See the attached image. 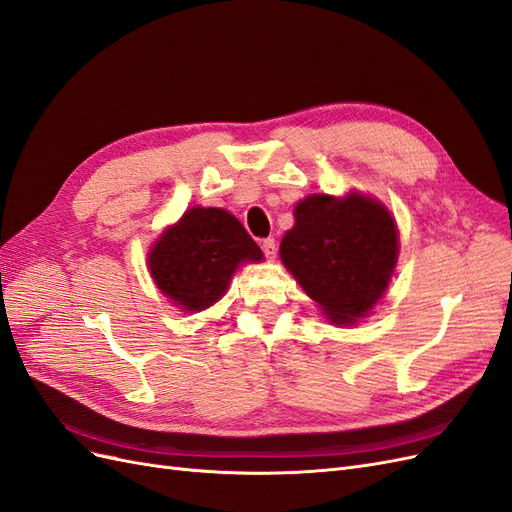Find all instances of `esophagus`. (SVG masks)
Wrapping results in <instances>:
<instances>
[{
	"instance_id": "obj_1",
	"label": "esophagus",
	"mask_w": 512,
	"mask_h": 512,
	"mask_svg": "<svg viewBox=\"0 0 512 512\" xmlns=\"http://www.w3.org/2000/svg\"><path fill=\"white\" fill-rule=\"evenodd\" d=\"M262 252H265L267 258H275V254H277V241L273 237L262 241Z\"/></svg>"
}]
</instances>
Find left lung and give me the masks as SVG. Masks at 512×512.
Segmentation results:
<instances>
[{
    "label": "left lung",
    "mask_w": 512,
    "mask_h": 512,
    "mask_svg": "<svg viewBox=\"0 0 512 512\" xmlns=\"http://www.w3.org/2000/svg\"><path fill=\"white\" fill-rule=\"evenodd\" d=\"M397 250L395 222L374 198L314 194L294 209L280 256L324 316L352 324L389 286Z\"/></svg>",
    "instance_id": "8db88e82"
}]
</instances>
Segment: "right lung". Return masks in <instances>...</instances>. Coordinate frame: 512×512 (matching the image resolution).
<instances>
[{
    "label": "right lung",
    "instance_id": "right-lung-1",
    "mask_svg": "<svg viewBox=\"0 0 512 512\" xmlns=\"http://www.w3.org/2000/svg\"><path fill=\"white\" fill-rule=\"evenodd\" d=\"M262 260L260 247L224 209L194 207L168 228L149 254L158 288L188 312L218 301L239 262Z\"/></svg>",
    "mask_w": 512,
    "mask_h": 512
}]
</instances>
